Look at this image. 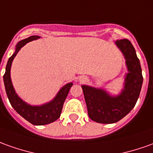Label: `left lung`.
I'll list each match as a JSON object with an SVG mask.
<instances>
[{"label": "left lung", "instance_id": "8db88e82", "mask_svg": "<svg viewBox=\"0 0 153 153\" xmlns=\"http://www.w3.org/2000/svg\"><path fill=\"white\" fill-rule=\"evenodd\" d=\"M116 45L126 59L128 71L121 94L113 97L103 89L82 86L88 116L96 123L110 124L123 119L135 107L142 89V68L134 47L127 39L117 41Z\"/></svg>", "mask_w": 153, "mask_h": 153}]
</instances>
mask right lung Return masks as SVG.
<instances>
[{
    "instance_id": "right-lung-1",
    "label": "right lung",
    "mask_w": 153,
    "mask_h": 153,
    "mask_svg": "<svg viewBox=\"0 0 153 153\" xmlns=\"http://www.w3.org/2000/svg\"><path fill=\"white\" fill-rule=\"evenodd\" d=\"M38 38H40V36H31L30 37L24 39L17 43L16 46V51L7 62L6 72L3 76V79H4L6 95L12 107L16 111L18 114L21 115L22 117H24L29 123L36 126H42V125H46L53 123L60 117L64 102L73 83H67L66 85L61 88V90L59 91L58 93L52 101L41 106H30L25 102H23L17 96L10 80L11 63L22 46H25L27 42Z\"/></svg>"
}]
</instances>
